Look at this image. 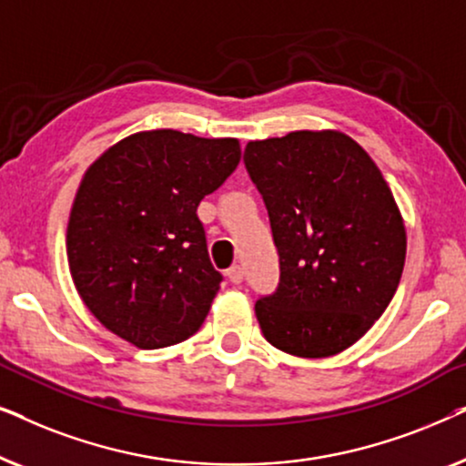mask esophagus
I'll return each mask as SVG.
<instances>
[{"label": "esophagus", "instance_id": "34e87169", "mask_svg": "<svg viewBox=\"0 0 466 466\" xmlns=\"http://www.w3.org/2000/svg\"><path fill=\"white\" fill-rule=\"evenodd\" d=\"M227 278L231 279L233 284H241V282H244V267L233 265L231 269H227Z\"/></svg>", "mask_w": 466, "mask_h": 466}]
</instances>
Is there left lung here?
<instances>
[{"label": "left lung", "mask_w": 466, "mask_h": 466, "mask_svg": "<svg viewBox=\"0 0 466 466\" xmlns=\"http://www.w3.org/2000/svg\"><path fill=\"white\" fill-rule=\"evenodd\" d=\"M248 176L263 197L279 282L254 303L265 339L324 359L384 314L405 265V227L371 157L337 131L250 142Z\"/></svg>", "instance_id": "1"}]
</instances>
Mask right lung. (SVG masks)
<instances>
[{
    "instance_id": "add662e5",
    "label": "right lung",
    "mask_w": 466,
    "mask_h": 466,
    "mask_svg": "<svg viewBox=\"0 0 466 466\" xmlns=\"http://www.w3.org/2000/svg\"><path fill=\"white\" fill-rule=\"evenodd\" d=\"M239 155L238 139L158 129L123 139L88 167L67 225L69 271L120 339L157 350L201 329L222 276L197 206Z\"/></svg>"
}]
</instances>
